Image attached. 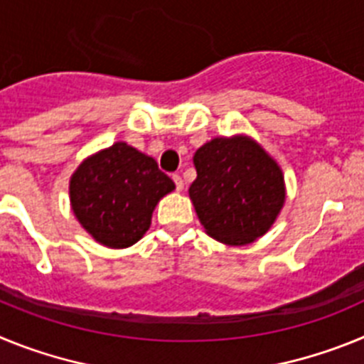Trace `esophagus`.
Segmentation results:
<instances>
[{
  "mask_svg": "<svg viewBox=\"0 0 364 364\" xmlns=\"http://www.w3.org/2000/svg\"><path fill=\"white\" fill-rule=\"evenodd\" d=\"M173 182H175L176 191H182V189H184V180H182L180 175H173Z\"/></svg>",
  "mask_w": 364,
  "mask_h": 364,
  "instance_id": "1",
  "label": "esophagus"
}]
</instances>
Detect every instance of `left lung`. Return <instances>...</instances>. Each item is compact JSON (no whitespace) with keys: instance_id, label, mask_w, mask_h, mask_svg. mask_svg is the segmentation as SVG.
<instances>
[{"instance_id":"obj_1","label":"left lung","mask_w":364,"mask_h":364,"mask_svg":"<svg viewBox=\"0 0 364 364\" xmlns=\"http://www.w3.org/2000/svg\"><path fill=\"white\" fill-rule=\"evenodd\" d=\"M189 188L208 235L231 246L266 233L284 204L281 167L252 138H215L195 153Z\"/></svg>"}]
</instances>
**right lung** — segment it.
<instances>
[{"label": "right lung", "instance_id": "add662e5", "mask_svg": "<svg viewBox=\"0 0 364 364\" xmlns=\"http://www.w3.org/2000/svg\"><path fill=\"white\" fill-rule=\"evenodd\" d=\"M69 189L80 224L104 246L127 247L149 230L154 205L175 184L151 156L118 142L87 159Z\"/></svg>", "mask_w": 364, "mask_h": 364}]
</instances>
